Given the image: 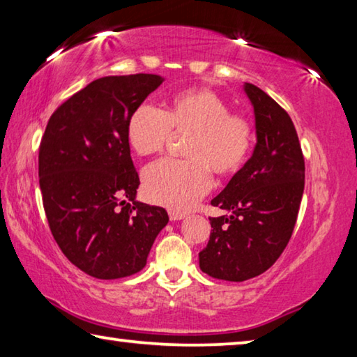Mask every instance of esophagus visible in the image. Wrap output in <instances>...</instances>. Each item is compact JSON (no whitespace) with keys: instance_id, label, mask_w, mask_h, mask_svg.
Returning <instances> with one entry per match:
<instances>
[{"instance_id":"obj_1","label":"esophagus","mask_w":357,"mask_h":357,"mask_svg":"<svg viewBox=\"0 0 357 357\" xmlns=\"http://www.w3.org/2000/svg\"><path fill=\"white\" fill-rule=\"evenodd\" d=\"M168 215H170L172 222H176V220H183L185 217L184 212H178V211H168Z\"/></svg>"}]
</instances>
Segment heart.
<instances>
[{"label": "heart", "instance_id": "obj_1", "mask_svg": "<svg viewBox=\"0 0 357 357\" xmlns=\"http://www.w3.org/2000/svg\"><path fill=\"white\" fill-rule=\"evenodd\" d=\"M173 132H189L183 160H162L146 168L144 190L153 203L172 211L192 209L211 189V173L228 178L248 159L252 128L209 89H187L172 95L164 111L140 106L129 115L126 140L142 158L159 154Z\"/></svg>", "mask_w": 357, "mask_h": 357}]
</instances>
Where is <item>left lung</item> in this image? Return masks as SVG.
I'll list each match as a JSON object with an SVG mask.
<instances>
[{
	"instance_id": "1",
	"label": "left lung",
	"mask_w": 357,
	"mask_h": 357,
	"mask_svg": "<svg viewBox=\"0 0 357 357\" xmlns=\"http://www.w3.org/2000/svg\"><path fill=\"white\" fill-rule=\"evenodd\" d=\"M243 90L255 111L251 158L211 201L229 215L211 220L199 268L212 278L241 282L268 270L294 232L304 190V158L289 114L256 87Z\"/></svg>"
}]
</instances>
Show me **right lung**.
I'll use <instances>...</instances> for the list:
<instances>
[{"mask_svg": "<svg viewBox=\"0 0 357 357\" xmlns=\"http://www.w3.org/2000/svg\"><path fill=\"white\" fill-rule=\"evenodd\" d=\"M164 77L105 76L51 115L38 150V184L56 243L98 280L137 273L162 228L164 207L135 199L140 184L126 123Z\"/></svg>", "mask_w": 357, "mask_h": 357, "instance_id": "add662e5", "label": "right lung"}]
</instances>
